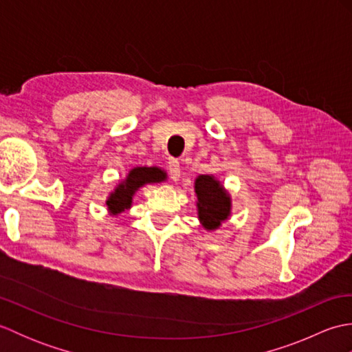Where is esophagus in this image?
<instances>
[{"instance_id":"esophagus-1","label":"esophagus","mask_w":352,"mask_h":352,"mask_svg":"<svg viewBox=\"0 0 352 352\" xmlns=\"http://www.w3.org/2000/svg\"><path fill=\"white\" fill-rule=\"evenodd\" d=\"M168 169H169V175L172 182L180 180V163H178V160H174V159L169 160Z\"/></svg>"}]
</instances>
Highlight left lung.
Here are the masks:
<instances>
[{"label": "left lung", "instance_id": "8db88e82", "mask_svg": "<svg viewBox=\"0 0 352 352\" xmlns=\"http://www.w3.org/2000/svg\"><path fill=\"white\" fill-rule=\"evenodd\" d=\"M193 188L197 193L199 223L207 231L218 230L231 216L233 201H231L230 192L223 188L222 182L212 174L198 175Z\"/></svg>", "mask_w": 352, "mask_h": 352}]
</instances>
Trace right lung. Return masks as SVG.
<instances>
[{
	"label": "right lung",
	"mask_w": 352,
	"mask_h": 352,
	"mask_svg": "<svg viewBox=\"0 0 352 352\" xmlns=\"http://www.w3.org/2000/svg\"><path fill=\"white\" fill-rule=\"evenodd\" d=\"M168 180L166 170L159 166H134L119 182L106 199L110 216H118L133 206V197L146 184H157Z\"/></svg>",
	"instance_id": "right-lung-1"
}]
</instances>
